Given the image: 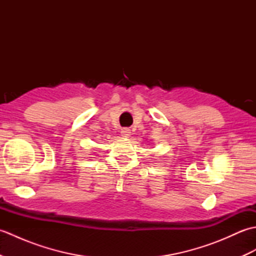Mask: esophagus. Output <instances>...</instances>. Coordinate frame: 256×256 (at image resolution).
<instances>
[{
  "mask_svg": "<svg viewBox=\"0 0 256 256\" xmlns=\"http://www.w3.org/2000/svg\"><path fill=\"white\" fill-rule=\"evenodd\" d=\"M121 135L123 138H130L131 136V130L130 128H123L121 131Z\"/></svg>",
  "mask_w": 256,
  "mask_h": 256,
  "instance_id": "esophagus-1",
  "label": "esophagus"
}]
</instances>
